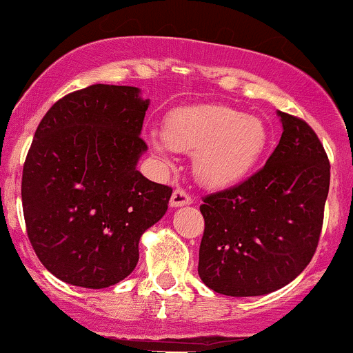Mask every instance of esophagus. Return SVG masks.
Segmentation results:
<instances>
[{"label": "esophagus", "mask_w": 353, "mask_h": 353, "mask_svg": "<svg viewBox=\"0 0 353 353\" xmlns=\"http://www.w3.org/2000/svg\"><path fill=\"white\" fill-rule=\"evenodd\" d=\"M192 204V197L183 190V188H176L172 194V199H170V205L172 208H181V205Z\"/></svg>", "instance_id": "obj_1"}]
</instances>
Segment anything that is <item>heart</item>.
Segmentation results:
<instances>
[{"mask_svg": "<svg viewBox=\"0 0 353 353\" xmlns=\"http://www.w3.org/2000/svg\"><path fill=\"white\" fill-rule=\"evenodd\" d=\"M263 121L225 104L176 108L165 118L161 135H151L158 154L194 152V173L201 183L225 188L252 172L266 148Z\"/></svg>", "mask_w": 353, "mask_h": 353, "instance_id": "b5f03b06", "label": "heart"}]
</instances>
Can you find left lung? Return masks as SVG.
Returning a JSON list of instances; mask_svg holds the SVG:
<instances>
[{
	"label": "left lung",
	"mask_w": 353,
	"mask_h": 353,
	"mask_svg": "<svg viewBox=\"0 0 353 353\" xmlns=\"http://www.w3.org/2000/svg\"><path fill=\"white\" fill-rule=\"evenodd\" d=\"M283 134L266 165L204 197L199 276L230 296H257L294 281L312 259L330 190V161L316 132L278 111Z\"/></svg>",
	"instance_id": "obj_1"
}]
</instances>
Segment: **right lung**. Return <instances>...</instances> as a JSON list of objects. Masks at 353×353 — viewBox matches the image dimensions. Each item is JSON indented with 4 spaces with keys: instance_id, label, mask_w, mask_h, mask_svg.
I'll list each match as a JSON object with an SVG mask.
<instances>
[{
    "instance_id": "1",
    "label": "right lung",
    "mask_w": 353,
    "mask_h": 353,
    "mask_svg": "<svg viewBox=\"0 0 353 353\" xmlns=\"http://www.w3.org/2000/svg\"><path fill=\"white\" fill-rule=\"evenodd\" d=\"M149 99L130 85L66 94L37 127L22 173L27 235L68 285L106 288L135 270L142 233L165 216L172 187L137 170Z\"/></svg>"
}]
</instances>
